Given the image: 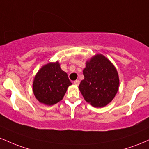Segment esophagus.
I'll return each instance as SVG.
<instances>
[{
	"mask_svg": "<svg viewBox=\"0 0 149 149\" xmlns=\"http://www.w3.org/2000/svg\"><path fill=\"white\" fill-rule=\"evenodd\" d=\"M73 83H74L75 85L78 86V85H79V84H80V81L78 80H75L74 82H73Z\"/></svg>",
	"mask_w": 149,
	"mask_h": 149,
	"instance_id": "esophagus-1",
	"label": "esophagus"
}]
</instances>
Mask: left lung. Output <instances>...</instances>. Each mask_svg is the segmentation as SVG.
I'll list each match as a JSON object with an SVG mask.
<instances>
[{
  "label": "left lung",
  "mask_w": 149,
  "mask_h": 149,
  "mask_svg": "<svg viewBox=\"0 0 149 149\" xmlns=\"http://www.w3.org/2000/svg\"><path fill=\"white\" fill-rule=\"evenodd\" d=\"M84 79L79 88L85 100L92 107H104L117 94L120 80L117 69L111 61L102 54H97L85 63Z\"/></svg>",
  "instance_id": "1"
}]
</instances>
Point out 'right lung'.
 I'll list each match as a JSON object with an SVG mask.
<instances>
[{"label":"right lung","mask_w":149,"mask_h":149,"mask_svg":"<svg viewBox=\"0 0 149 149\" xmlns=\"http://www.w3.org/2000/svg\"><path fill=\"white\" fill-rule=\"evenodd\" d=\"M71 85L67 73L61 70L59 61L49 62L43 65L34 77L33 92L40 103L52 106L62 100Z\"/></svg>","instance_id":"add662e5"}]
</instances>
